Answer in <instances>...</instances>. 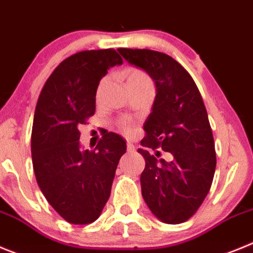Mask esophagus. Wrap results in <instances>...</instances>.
Here are the masks:
<instances>
[{
  "label": "esophagus",
  "instance_id": "esophagus-1",
  "mask_svg": "<svg viewBox=\"0 0 253 253\" xmlns=\"http://www.w3.org/2000/svg\"><path fill=\"white\" fill-rule=\"evenodd\" d=\"M126 150H127V152H128V154H131V152L135 151V146H133L132 143H127V145H126Z\"/></svg>",
  "mask_w": 253,
  "mask_h": 253
}]
</instances>
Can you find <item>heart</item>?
<instances>
[{
  "mask_svg": "<svg viewBox=\"0 0 253 253\" xmlns=\"http://www.w3.org/2000/svg\"><path fill=\"white\" fill-rule=\"evenodd\" d=\"M122 76L126 79L127 87H141V85H150V87H152L151 77H150L146 72H143L142 69H140V68H126V69H124V72H122ZM106 82L107 78H103L101 81V83H99L98 85V89H97V95L101 94V90ZM117 128L120 129V131L124 132V133H126V135H131L133 127H132V125L129 124L128 121L122 120V121L117 122Z\"/></svg>",
  "mask_w": 253,
  "mask_h": 253,
  "instance_id": "1",
  "label": "heart"
}]
</instances>
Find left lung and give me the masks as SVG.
<instances>
[{
  "label": "left lung",
  "instance_id": "1",
  "mask_svg": "<svg viewBox=\"0 0 253 253\" xmlns=\"http://www.w3.org/2000/svg\"><path fill=\"white\" fill-rule=\"evenodd\" d=\"M118 51L156 84L158 93L143 125L146 135L141 143L172 155L171 161L158 160L138 149L145 159L142 197L159 219L179 224L202 206L215 171L214 138L203 98L192 76L168 54L125 47Z\"/></svg>",
  "mask_w": 253,
  "mask_h": 253
}]
</instances>
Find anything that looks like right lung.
<instances>
[{
	"label": "right lung",
	"instance_id": "obj_1",
	"mask_svg": "<svg viewBox=\"0 0 253 253\" xmlns=\"http://www.w3.org/2000/svg\"><path fill=\"white\" fill-rule=\"evenodd\" d=\"M122 63L115 49L73 54L50 74L36 103L31 132L36 181L50 206L73 224L99 217L126 152L124 138L108 131L94 150H81L78 129L94 115L102 77Z\"/></svg>",
	"mask_w": 253,
	"mask_h": 253
}]
</instances>
